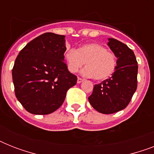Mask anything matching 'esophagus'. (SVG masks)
<instances>
[{"mask_svg":"<svg viewBox=\"0 0 154 154\" xmlns=\"http://www.w3.org/2000/svg\"><path fill=\"white\" fill-rule=\"evenodd\" d=\"M83 81H84V80L82 79V78H81V77H78V78H77V83H78V84H80V83H82V82H83Z\"/></svg>","mask_w":154,"mask_h":154,"instance_id":"1","label":"esophagus"}]
</instances>
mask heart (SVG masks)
<instances>
[{
  "label": "heart",
  "instance_id": "b5f03b06",
  "mask_svg": "<svg viewBox=\"0 0 154 154\" xmlns=\"http://www.w3.org/2000/svg\"><path fill=\"white\" fill-rule=\"evenodd\" d=\"M65 59L69 71L77 72L85 65L82 74L94 77L97 81L109 78L117 66V57L105 47L97 43H88L77 50L69 49L65 53Z\"/></svg>",
  "mask_w": 154,
  "mask_h": 154
}]
</instances>
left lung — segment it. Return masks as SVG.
Segmentation results:
<instances>
[{
  "instance_id": "1",
  "label": "left lung",
  "mask_w": 154,
  "mask_h": 154,
  "mask_svg": "<svg viewBox=\"0 0 154 154\" xmlns=\"http://www.w3.org/2000/svg\"><path fill=\"white\" fill-rule=\"evenodd\" d=\"M108 45L117 58V66L112 77L94 85L88 98L90 105L104 114L124 109L137 87L138 66L134 51L114 38H109Z\"/></svg>"
}]
</instances>
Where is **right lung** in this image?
Here are the masks:
<instances>
[{
    "label": "right lung",
    "instance_id": "right-lung-1",
    "mask_svg": "<svg viewBox=\"0 0 154 154\" xmlns=\"http://www.w3.org/2000/svg\"><path fill=\"white\" fill-rule=\"evenodd\" d=\"M64 35L45 32L29 42L12 70L15 95L32 114L45 115L60 107L77 76L68 70Z\"/></svg>",
    "mask_w": 154,
    "mask_h": 154
}]
</instances>
